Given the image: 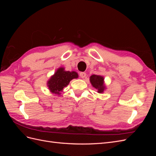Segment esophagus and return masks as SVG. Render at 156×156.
<instances>
[{
    "instance_id": "esophagus-1",
    "label": "esophagus",
    "mask_w": 156,
    "mask_h": 156,
    "mask_svg": "<svg viewBox=\"0 0 156 156\" xmlns=\"http://www.w3.org/2000/svg\"><path fill=\"white\" fill-rule=\"evenodd\" d=\"M86 73H84V72H81L79 73V76L81 77V78H84L86 77Z\"/></svg>"
}]
</instances>
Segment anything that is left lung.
Here are the masks:
<instances>
[{
    "label": "left lung",
    "instance_id": "obj_1",
    "mask_svg": "<svg viewBox=\"0 0 156 156\" xmlns=\"http://www.w3.org/2000/svg\"><path fill=\"white\" fill-rule=\"evenodd\" d=\"M90 82L92 86L97 90V92L100 94L103 93L106 87L104 81V77L100 75H92L90 77Z\"/></svg>",
    "mask_w": 156,
    "mask_h": 156
}]
</instances>
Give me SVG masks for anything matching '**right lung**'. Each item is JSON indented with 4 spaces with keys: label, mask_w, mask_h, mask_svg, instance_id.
<instances>
[{
    "label": "right lung",
    "mask_w": 156,
    "mask_h": 156,
    "mask_svg": "<svg viewBox=\"0 0 156 156\" xmlns=\"http://www.w3.org/2000/svg\"><path fill=\"white\" fill-rule=\"evenodd\" d=\"M78 77L76 72L66 71L64 68L60 67L48 80L47 86L51 93L59 96L64 88L67 87L72 79H77Z\"/></svg>",
    "instance_id": "obj_1"
}]
</instances>
